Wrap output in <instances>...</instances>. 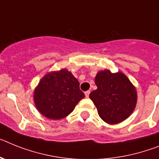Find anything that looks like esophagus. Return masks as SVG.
Masks as SVG:
<instances>
[{"instance_id":"34e87169","label":"esophagus","mask_w":159,"mask_h":159,"mask_svg":"<svg viewBox=\"0 0 159 159\" xmlns=\"http://www.w3.org/2000/svg\"><path fill=\"white\" fill-rule=\"evenodd\" d=\"M89 93H90V91H89V90H88V91H85V97H86V98H89Z\"/></svg>"}]
</instances>
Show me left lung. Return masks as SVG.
<instances>
[{
	"label": "left lung",
	"mask_w": 159,
	"mask_h": 159,
	"mask_svg": "<svg viewBox=\"0 0 159 159\" xmlns=\"http://www.w3.org/2000/svg\"><path fill=\"white\" fill-rule=\"evenodd\" d=\"M95 84L98 88L89 93V98L103 121L112 125L119 123L133 113L137 91L125 74L102 70L97 74Z\"/></svg>",
	"instance_id": "obj_1"
}]
</instances>
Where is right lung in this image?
<instances>
[{
	"mask_svg": "<svg viewBox=\"0 0 159 159\" xmlns=\"http://www.w3.org/2000/svg\"><path fill=\"white\" fill-rule=\"evenodd\" d=\"M84 97L78 80L71 72L63 69L41 78L34 90V99L42 115L57 120L68 116Z\"/></svg>",
	"mask_w": 159,
	"mask_h": 159,
	"instance_id": "obj_1",
	"label": "right lung"
}]
</instances>
